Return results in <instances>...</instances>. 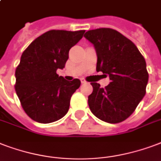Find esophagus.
Instances as JSON below:
<instances>
[{"instance_id":"obj_1","label":"esophagus","mask_w":161,"mask_h":161,"mask_svg":"<svg viewBox=\"0 0 161 161\" xmlns=\"http://www.w3.org/2000/svg\"><path fill=\"white\" fill-rule=\"evenodd\" d=\"M80 80H81V83H87V81H86L85 79H84V78H81Z\"/></svg>"}]
</instances>
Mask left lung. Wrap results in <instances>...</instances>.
<instances>
[{
	"label": "left lung",
	"mask_w": 161,
	"mask_h": 161,
	"mask_svg": "<svg viewBox=\"0 0 161 161\" xmlns=\"http://www.w3.org/2000/svg\"><path fill=\"white\" fill-rule=\"evenodd\" d=\"M97 54V72L109 76L105 88L91 83L89 106L94 116L108 123L129 117L146 93L149 73L145 60L137 46L115 29L101 28L86 32Z\"/></svg>",
	"instance_id": "8db88e82"
}]
</instances>
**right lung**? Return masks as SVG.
<instances>
[{"label": "right lung", "instance_id": "obj_1", "mask_svg": "<svg viewBox=\"0 0 161 161\" xmlns=\"http://www.w3.org/2000/svg\"><path fill=\"white\" fill-rule=\"evenodd\" d=\"M85 30H50L23 51L16 68L15 89L22 107L34 121L51 123L69 110L72 94L80 87L78 78L66 80L56 73L65 67L70 49Z\"/></svg>", "mask_w": 161, "mask_h": 161}]
</instances>
